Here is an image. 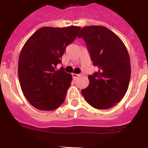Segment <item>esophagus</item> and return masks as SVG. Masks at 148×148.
<instances>
[{
	"instance_id": "1",
	"label": "esophagus",
	"mask_w": 148,
	"mask_h": 148,
	"mask_svg": "<svg viewBox=\"0 0 148 148\" xmlns=\"http://www.w3.org/2000/svg\"><path fill=\"white\" fill-rule=\"evenodd\" d=\"M80 76V74H74V73H73V74H72V77H73V78H74V79H76V78L79 77Z\"/></svg>"
}]
</instances>
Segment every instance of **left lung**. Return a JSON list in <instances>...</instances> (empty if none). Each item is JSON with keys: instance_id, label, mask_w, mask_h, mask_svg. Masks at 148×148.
Returning a JSON list of instances; mask_svg holds the SVG:
<instances>
[{"instance_id": "8db88e82", "label": "left lung", "mask_w": 148, "mask_h": 148, "mask_svg": "<svg viewBox=\"0 0 148 148\" xmlns=\"http://www.w3.org/2000/svg\"><path fill=\"white\" fill-rule=\"evenodd\" d=\"M78 38H83L98 71L89 75V84L81 93L89 105L108 109L126 94L131 76L129 53L118 36L105 26H86Z\"/></svg>"}]
</instances>
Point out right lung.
<instances>
[{"mask_svg":"<svg viewBox=\"0 0 148 148\" xmlns=\"http://www.w3.org/2000/svg\"><path fill=\"white\" fill-rule=\"evenodd\" d=\"M80 30L74 25L43 27L22 47L18 64L19 84L26 99L37 109L56 110L64 102L72 76L56 66Z\"/></svg>","mask_w":148,"mask_h":148,"instance_id":"right-lung-1","label":"right lung"}]
</instances>
